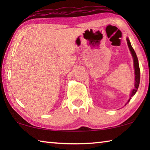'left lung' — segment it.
<instances>
[{
	"mask_svg": "<svg viewBox=\"0 0 150 150\" xmlns=\"http://www.w3.org/2000/svg\"><path fill=\"white\" fill-rule=\"evenodd\" d=\"M126 40H127V43H128V47H129V49H130L131 54H132V55L133 59H133L134 60V71H135V73H135V83H134V84H135L134 85V87H134L132 91L130 99L128 100V102H127L126 105H127V104L130 102L132 96H134V95L136 94V91H138V88L139 85V80H140V70H139L138 57H137V55L136 54L135 51H134V50L133 49V47H132V45L130 44V40H129L128 38H126Z\"/></svg>",
	"mask_w": 150,
	"mask_h": 150,
	"instance_id": "1",
	"label": "left lung"
}]
</instances>
